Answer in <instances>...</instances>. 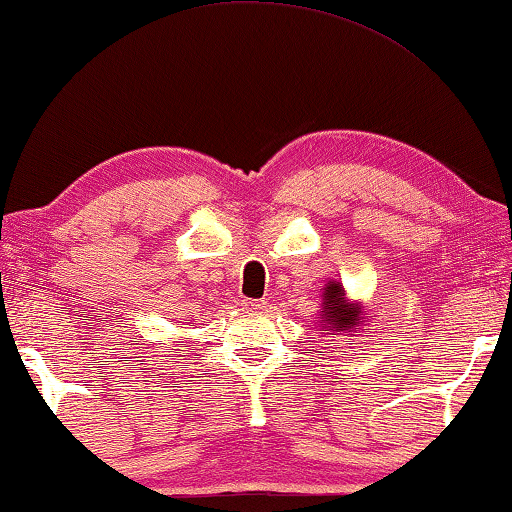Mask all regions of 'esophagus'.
Instances as JSON below:
<instances>
[{"mask_svg": "<svg viewBox=\"0 0 512 512\" xmlns=\"http://www.w3.org/2000/svg\"><path fill=\"white\" fill-rule=\"evenodd\" d=\"M264 307V302H259V300H244L241 302V309L244 311H259Z\"/></svg>", "mask_w": 512, "mask_h": 512, "instance_id": "esophagus-1", "label": "esophagus"}]
</instances>
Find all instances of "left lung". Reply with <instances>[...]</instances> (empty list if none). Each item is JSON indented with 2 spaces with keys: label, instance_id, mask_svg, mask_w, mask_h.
<instances>
[{
  "label": "left lung",
  "instance_id": "left-lung-1",
  "mask_svg": "<svg viewBox=\"0 0 512 512\" xmlns=\"http://www.w3.org/2000/svg\"><path fill=\"white\" fill-rule=\"evenodd\" d=\"M372 318L361 300H352L341 280H327L320 296L316 332L325 336H359Z\"/></svg>",
  "mask_w": 512,
  "mask_h": 512
}]
</instances>
